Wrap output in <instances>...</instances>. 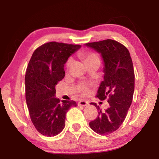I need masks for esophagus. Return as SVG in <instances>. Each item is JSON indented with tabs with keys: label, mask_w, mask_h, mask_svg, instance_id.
<instances>
[{
	"label": "esophagus",
	"mask_w": 159,
	"mask_h": 159,
	"mask_svg": "<svg viewBox=\"0 0 159 159\" xmlns=\"http://www.w3.org/2000/svg\"><path fill=\"white\" fill-rule=\"evenodd\" d=\"M78 104H79V106H83V107L88 105V102L85 100H80V102H79V103Z\"/></svg>",
	"instance_id": "obj_1"
}]
</instances>
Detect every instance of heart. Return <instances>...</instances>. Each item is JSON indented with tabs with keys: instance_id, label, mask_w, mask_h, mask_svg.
Instances as JSON below:
<instances>
[{
	"instance_id": "obj_1",
	"label": "heart",
	"mask_w": 159,
	"mask_h": 159,
	"mask_svg": "<svg viewBox=\"0 0 159 159\" xmlns=\"http://www.w3.org/2000/svg\"><path fill=\"white\" fill-rule=\"evenodd\" d=\"M79 55L80 57L84 60L85 63L87 64L92 62H95V61H99V58L98 57V55L94 52H92V51L82 50L80 52ZM72 61H73V59H72L71 57H69L67 59L65 63V67L66 70H68L69 69L70 66H71V64H72ZM78 90H79V92L81 93L82 95H87L90 91V86L88 83L82 82L80 83L79 86H78Z\"/></svg>"
}]
</instances>
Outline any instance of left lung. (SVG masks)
I'll list each match as a JSON object with an SVG mask.
<instances>
[{
  "mask_svg": "<svg viewBox=\"0 0 159 159\" xmlns=\"http://www.w3.org/2000/svg\"><path fill=\"white\" fill-rule=\"evenodd\" d=\"M85 45L100 53L104 62V76L97 93L100 100L108 98L109 107L102 111L95 102H91L98 110L90 127L99 134L107 135L118 130L127 115L133 101L134 89V73L130 52L125 45L114 40L88 43Z\"/></svg>",
  "mask_w": 159,
  "mask_h": 159,
  "instance_id": "8db88e82",
  "label": "left lung"
}]
</instances>
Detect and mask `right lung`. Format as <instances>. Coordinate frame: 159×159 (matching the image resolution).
I'll return each mask as SVG.
<instances>
[{
  "label": "right lung",
  "instance_id": "right-lung-1",
  "mask_svg": "<svg viewBox=\"0 0 159 159\" xmlns=\"http://www.w3.org/2000/svg\"><path fill=\"white\" fill-rule=\"evenodd\" d=\"M80 48L74 45L49 42L37 48L29 61L25 75V97L29 116L36 130L48 137L60 133L65 126L66 114L73 100L55 98V86L65 75L67 59Z\"/></svg>",
  "mask_w": 159,
  "mask_h": 159
}]
</instances>
